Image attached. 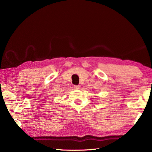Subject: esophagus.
Here are the masks:
<instances>
[{
	"label": "esophagus",
	"mask_w": 152,
	"mask_h": 152,
	"mask_svg": "<svg viewBox=\"0 0 152 152\" xmlns=\"http://www.w3.org/2000/svg\"><path fill=\"white\" fill-rule=\"evenodd\" d=\"M79 87H80L79 86H74V87H73V88H74L75 89H79Z\"/></svg>",
	"instance_id": "esophagus-1"
}]
</instances>
